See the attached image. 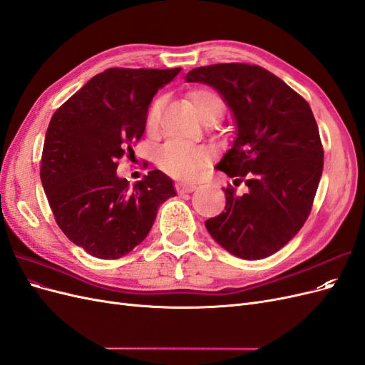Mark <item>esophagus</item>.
Listing matches in <instances>:
<instances>
[{"mask_svg": "<svg viewBox=\"0 0 365 365\" xmlns=\"http://www.w3.org/2000/svg\"><path fill=\"white\" fill-rule=\"evenodd\" d=\"M176 192L178 193H192L197 189V185L195 182H185V181H180L176 182Z\"/></svg>", "mask_w": 365, "mask_h": 365, "instance_id": "obj_1", "label": "esophagus"}]
</instances>
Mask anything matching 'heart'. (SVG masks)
<instances>
[{
	"instance_id": "1",
	"label": "heart",
	"mask_w": 365,
	"mask_h": 365,
	"mask_svg": "<svg viewBox=\"0 0 365 365\" xmlns=\"http://www.w3.org/2000/svg\"><path fill=\"white\" fill-rule=\"evenodd\" d=\"M190 102L201 120L216 121L222 117L225 111V103L213 90H196L190 94ZM163 108V98H155L148 109L146 129L153 130L157 128ZM208 160V152L205 148L185 145V143L169 141L160 148L157 153V163L160 169L176 178H192L200 172Z\"/></svg>"
}]
</instances>
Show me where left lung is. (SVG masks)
<instances>
[{
    "label": "left lung",
    "instance_id": "8db88e82",
    "mask_svg": "<svg viewBox=\"0 0 365 365\" xmlns=\"http://www.w3.org/2000/svg\"><path fill=\"white\" fill-rule=\"evenodd\" d=\"M187 82L213 86L236 118V138L216 165L245 182L224 189L225 212L205 220L217 244L257 260L283 248L311 213L324 150L312 109L280 77L259 65L215 63L193 68Z\"/></svg>",
    "mask_w": 365,
    "mask_h": 365
}]
</instances>
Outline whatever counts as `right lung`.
<instances>
[{"label": "right lung", "mask_w": 365, "mask_h": 365, "mask_svg": "<svg viewBox=\"0 0 365 365\" xmlns=\"http://www.w3.org/2000/svg\"><path fill=\"white\" fill-rule=\"evenodd\" d=\"M181 68H108L56 109L43 140L41 181L56 224L73 244L105 260L146 239L173 182L150 170L129 185L118 160L145 134L152 97Z\"/></svg>", "instance_id": "obj_1"}]
</instances>
